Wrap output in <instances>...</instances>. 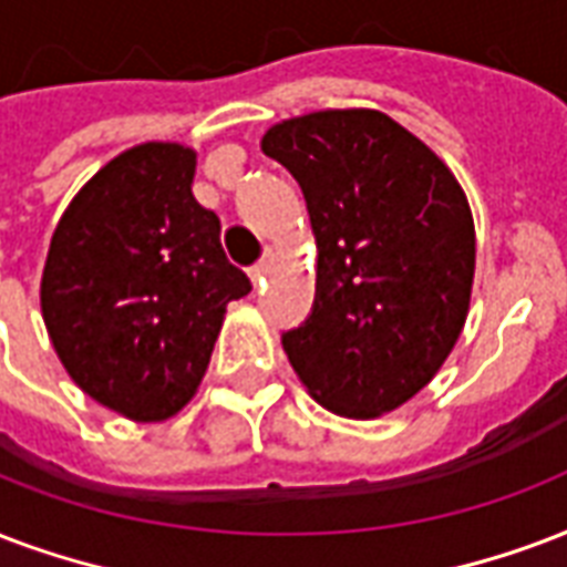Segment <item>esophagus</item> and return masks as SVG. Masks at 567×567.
Listing matches in <instances>:
<instances>
[{
  "label": "esophagus",
  "instance_id": "34e87169",
  "mask_svg": "<svg viewBox=\"0 0 567 567\" xmlns=\"http://www.w3.org/2000/svg\"><path fill=\"white\" fill-rule=\"evenodd\" d=\"M270 267H274V252L265 255V261H258V265L249 270V276H252L255 285H261L267 279V274H270Z\"/></svg>",
  "mask_w": 567,
  "mask_h": 567
}]
</instances>
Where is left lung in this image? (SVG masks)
<instances>
[{
	"instance_id": "1",
	"label": "left lung",
	"mask_w": 567,
	"mask_h": 567,
	"mask_svg": "<svg viewBox=\"0 0 567 567\" xmlns=\"http://www.w3.org/2000/svg\"><path fill=\"white\" fill-rule=\"evenodd\" d=\"M261 151L300 184L315 246V306L285 332L321 408L378 419L425 389L470 312L475 226L452 168L378 110L285 118Z\"/></svg>"
}]
</instances>
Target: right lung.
Returning a JSON list of instances; mask_svg holds the SVG:
<instances>
[{
    "mask_svg": "<svg viewBox=\"0 0 567 567\" xmlns=\"http://www.w3.org/2000/svg\"><path fill=\"white\" fill-rule=\"evenodd\" d=\"M196 151H121L64 207L41 315L76 386L130 422H166L198 392L226 306L252 291L193 196Z\"/></svg>",
    "mask_w": 567,
    "mask_h": 567,
    "instance_id": "add662e5",
    "label": "right lung"
}]
</instances>
